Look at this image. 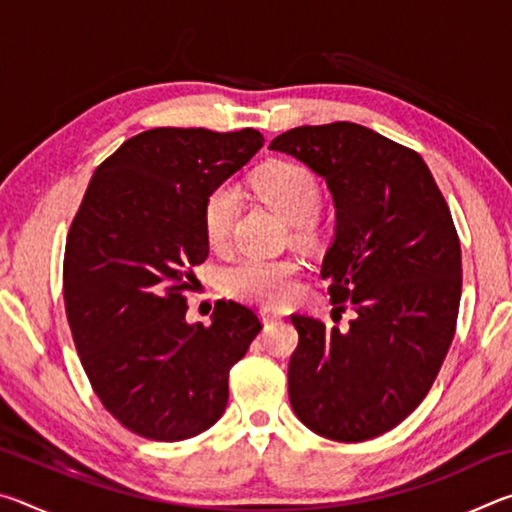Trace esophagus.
<instances>
[{"label":"esophagus","instance_id":"obj_1","mask_svg":"<svg viewBox=\"0 0 512 512\" xmlns=\"http://www.w3.org/2000/svg\"><path fill=\"white\" fill-rule=\"evenodd\" d=\"M277 320H282V316H277V314H273V311H268V309H262V323H264L266 327L277 323Z\"/></svg>","mask_w":512,"mask_h":512}]
</instances>
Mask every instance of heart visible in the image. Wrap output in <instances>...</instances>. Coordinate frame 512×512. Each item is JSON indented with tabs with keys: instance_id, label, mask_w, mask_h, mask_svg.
<instances>
[{
	"instance_id": "1",
	"label": "heart",
	"mask_w": 512,
	"mask_h": 512,
	"mask_svg": "<svg viewBox=\"0 0 512 512\" xmlns=\"http://www.w3.org/2000/svg\"><path fill=\"white\" fill-rule=\"evenodd\" d=\"M250 189L266 207L291 223V237L302 246H318L325 221L318 216L320 185L305 164L277 160L253 173ZM239 214V194L230 183L214 187L203 203V230L210 246L223 248L232 237ZM300 262L293 257H244L225 268L223 289L239 300L282 307L296 296Z\"/></svg>"
}]
</instances>
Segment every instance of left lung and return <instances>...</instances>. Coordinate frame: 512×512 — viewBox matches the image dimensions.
I'll use <instances>...</instances> for the list:
<instances>
[{
	"instance_id": "obj_1",
	"label": "left lung",
	"mask_w": 512,
	"mask_h": 512,
	"mask_svg": "<svg viewBox=\"0 0 512 512\" xmlns=\"http://www.w3.org/2000/svg\"><path fill=\"white\" fill-rule=\"evenodd\" d=\"M273 151L327 183L334 241L320 277L345 329L293 314L289 400L318 436L361 443L397 427L429 393L454 339L461 241L418 153L350 121L298 126Z\"/></svg>"
}]
</instances>
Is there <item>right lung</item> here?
I'll use <instances>...</instances> for the list:
<instances>
[{"label": "right lung", "mask_w": 512, "mask_h": 512, "mask_svg": "<svg viewBox=\"0 0 512 512\" xmlns=\"http://www.w3.org/2000/svg\"><path fill=\"white\" fill-rule=\"evenodd\" d=\"M255 128H151L103 160L65 244L63 293L85 375L137 436H198L228 404L230 368L262 329L253 309L216 302L189 325L185 293L210 241L203 203L262 149Z\"/></svg>", "instance_id": "right-lung-1"}]
</instances>
